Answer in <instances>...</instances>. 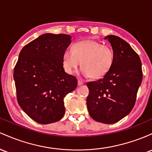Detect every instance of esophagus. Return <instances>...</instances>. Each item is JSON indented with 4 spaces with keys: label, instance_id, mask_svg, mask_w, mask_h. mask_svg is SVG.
I'll list each match as a JSON object with an SVG mask.
<instances>
[{
    "label": "esophagus",
    "instance_id": "obj_1",
    "mask_svg": "<svg viewBox=\"0 0 152 152\" xmlns=\"http://www.w3.org/2000/svg\"><path fill=\"white\" fill-rule=\"evenodd\" d=\"M83 84H84V83H83V81L80 80H78V81H77V85H78V86H80V85H83Z\"/></svg>",
    "mask_w": 152,
    "mask_h": 152
}]
</instances>
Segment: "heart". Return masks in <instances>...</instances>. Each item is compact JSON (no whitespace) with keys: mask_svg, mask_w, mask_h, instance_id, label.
<instances>
[{"mask_svg":"<svg viewBox=\"0 0 152 152\" xmlns=\"http://www.w3.org/2000/svg\"><path fill=\"white\" fill-rule=\"evenodd\" d=\"M83 66L80 74L84 77H103L111 69L114 62L113 49L98 41L83 40L76 42L72 49H66L62 55L64 70L73 74L78 67Z\"/></svg>","mask_w":152,"mask_h":152,"instance_id":"b5f03b06","label":"heart"}]
</instances>
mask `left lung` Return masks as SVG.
I'll return each mask as SVG.
<instances>
[{
	"label": "left lung",
	"instance_id": "left-lung-1",
	"mask_svg": "<svg viewBox=\"0 0 152 152\" xmlns=\"http://www.w3.org/2000/svg\"><path fill=\"white\" fill-rule=\"evenodd\" d=\"M114 52L110 70L98 81L88 83V113L93 120L115 124L131 111L142 81L141 62L139 55L124 39L108 35Z\"/></svg>",
	"mask_w": 152,
	"mask_h": 152
}]
</instances>
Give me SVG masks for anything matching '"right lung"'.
<instances>
[{
    "mask_svg": "<svg viewBox=\"0 0 152 152\" xmlns=\"http://www.w3.org/2000/svg\"><path fill=\"white\" fill-rule=\"evenodd\" d=\"M67 34H44L21 49L13 71L22 110L40 124L64 116V98L77 88L75 77L64 72L62 55L71 44Z\"/></svg>",
    "mask_w": 152,
    "mask_h": 152,
    "instance_id": "obj_1",
    "label": "right lung"
}]
</instances>
